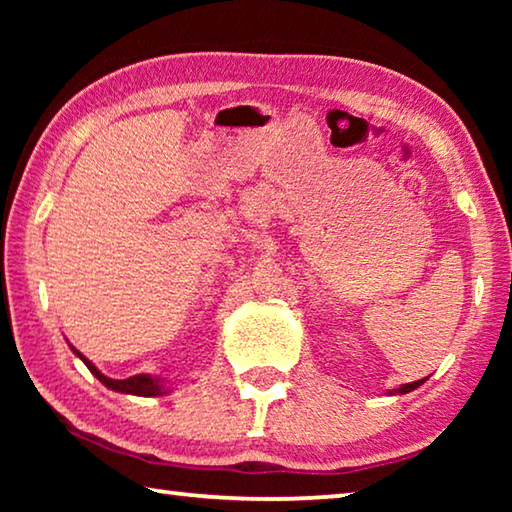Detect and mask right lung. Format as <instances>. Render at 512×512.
<instances>
[{"instance_id": "add662e5", "label": "right lung", "mask_w": 512, "mask_h": 512, "mask_svg": "<svg viewBox=\"0 0 512 512\" xmlns=\"http://www.w3.org/2000/svg\"><path fill=\"white\" fill-rule=\"evenodd\" d=\"M110 391H117V393H126V395H140V397H155L160 395V388L151 384V381H137V384H108V381H103Z\"/></svg>"}]
</instances>
